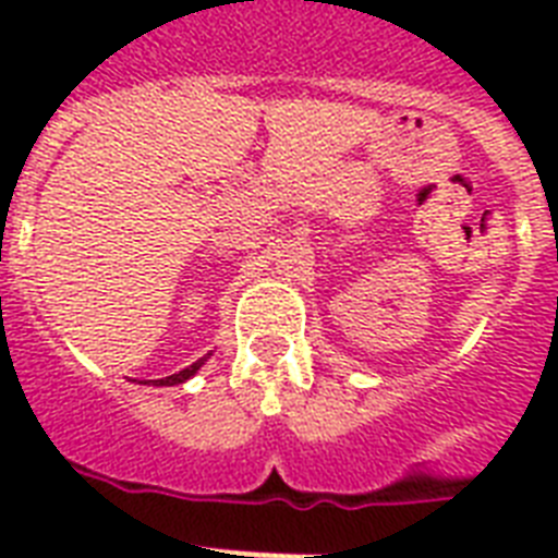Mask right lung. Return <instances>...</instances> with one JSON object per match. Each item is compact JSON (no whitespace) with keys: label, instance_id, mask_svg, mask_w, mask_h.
Masks as SVG:
<instances>
[{"label":"right lung","instance_id":"right-lung-1","mask_svg":"<svg viewBox=\"0 0 558 558\" xmlns=\"http://www.w3.org/2000/svg\"><path fill=\"white\" fill-rule=\"evenodd\" d=\"M208 359H210V353H208V356L196 359V362H193V365H187L185 371L173 373V376H165V379H147V381H142V385H150V381L156 385V388H161V385H165V388H170V385H182V381H187L191 376H196V371H199V367L205 365Z\"/></svg>","mask_w":558,"mask_h":558}]
</instances>
